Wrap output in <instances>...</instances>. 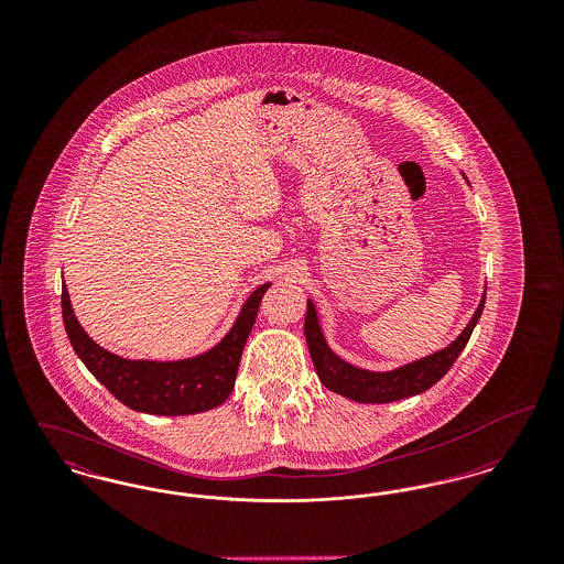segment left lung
Wrapping results in <instances>:
<instances>
[{"label": "left lung", "mask_w": 564, "mask_h": 564, "mask_svg": "<svg viewBox=\"0 0 564 564\" xmlns=\"http://www.w3.org/2000/svg\"><path fill=\"white\" fill-rule=\"evenodd\" d=\"M484 302H486V294L482 295V302L476 308L471 322L467 323V327L463 329V334L456 338L453 345H448L440 352H433L425 359H419L414 364L398 368L393 372H368V370L350 366L338 355H334V350L327 347V343L323 338L319 317H317L315 304L311 300H308V308H306L304 336H306L317 376L329 391L359 403L398 402V400H405V398L427 391L453 368L456 357L469 343V336H471L476 323L482 317Z\"/></svg>", "instance_id": "obj_1"}]
</instances>
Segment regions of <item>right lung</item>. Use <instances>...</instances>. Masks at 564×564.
Segmentation results:
<instances>
[{
    "instance_id": "right-lung-1",
    "label": "right lung",
    "mask_w": 564,
    "mask_h": 564,
    "mask_svg": "<svg viewBox=\"0 0 564 564\" xmlns=\"http://www.w3.org/2000/svg\"><path fill=\"white\" fill-rule=\"evenodd\" d=\"M269 288L270 283H267L251 294L235 327L215 349L194 359L166 364L122 359L95 345L74 317L65 285L61 292V306L72 347L78 352L84 366L118 402L145 414L184 416L212 410L226 402L232 393L245 343Z\"/></svg>"
}]
</instances>
